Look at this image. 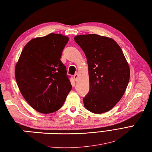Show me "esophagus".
Here are the masks:
<instances>
[{
    "instance_id": "1",
    "label": "esophagus",
    "mask_w": 152,
    "mask_h": 152,
    "mask_svg": "<svg viewBox=\"0 0 152 152\" xmlns=\"http://www.w3.org/2000/svg\"><path fill=\"white\" fill-rule=\"evenodd\" d=\"M73 78H74V79H75V80L76 81V80H77V79H78V74H77V73L75 74V75H73Z\"/></svg>"
}]
</instances>
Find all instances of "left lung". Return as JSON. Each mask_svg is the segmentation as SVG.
<instances>
[{
	"label": "left lung",
	"mask_w": 152,
	"mask_h": 152,
	"mask_svg": "<svg viewBox=\"0 0 152 152\" xmlns=\"http://www.w3.org/2000/svg\"><path fill=\"white\" fill-rule=\"evenodd\" d=\"M75 42L85 53L88 66L90 89L84 106L95 114L112 109L122 98L130 70L122 50L114 39L97 34L79 35Z\"/></svg>",
	"instance_id": "8db88e82"
}]
</instances>
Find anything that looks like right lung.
Here are the masks:
<instances>
[{
	"instance_id": "add662e5",
	"label": "right lung",
	"mask_w": 152,
	"mask_h": 152,
	"mask_svg": "<svg viewBox=\"0 0 152 152\" xmlns=\"http://www.w3.org/2000/svg\"><path fill=\"white\" fill-rule=\"evenodd\" d=\"M67 36L49 34L30 40L23 48L15 69L22 96L34 109L48 114L62 107L72 88L60 58Z\"/></svg>"
}]
</instances>
